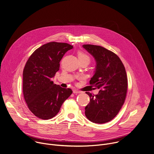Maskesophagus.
I'll use <instances>...</instances> for the list:
<instances>
[{"label":"esophagus","mask_w":154,"mask_h":154,"mask_svg":"<svg viewBox=\"0 0 154 154\" xmlns=\"http://www.w3.org/2000/svg\"><path fill=\"white\" fill-rule=\"evenodd\" d=\"M73 93H74V94H79V93H81V91H79L77 90H73Z\"/></svg>","instance_id":"34e87169"}]
</instances>
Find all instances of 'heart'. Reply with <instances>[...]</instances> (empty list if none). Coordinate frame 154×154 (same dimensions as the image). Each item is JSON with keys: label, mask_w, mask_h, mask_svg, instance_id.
I'll return each instance as SVG.
<instances>
[{"label": "heart", "mask_w": 154, "mask_h": 154, "mask_svg": "<svg viewBox=\"0 0 154 154\" xmlns=\"http://www.w3.org/2000/svg\"><path fill=\"white\" fill-rule=\"evenodd\" d=\"M77 56H78L79 60H87L90 62V57L82 52H79L77 54Z\"/></svg>", "instance_id": "b5f03b06"}]
</instances>
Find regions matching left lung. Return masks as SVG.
Wrapping results in <instances>:
<instances>
[{
  "instance_id": "obj_1",
  "label": "left lung",
  "mask_w": 154,
  "mask_h": 154,
  "mask_svg": "<svg viewBox=\"0 0 154 154\" xmlns=\"http://www.w3.org/2000/svg\"><path fill=\"white\" fill-rule=\"evenodd\" d=\"M83 48L95 59L94 74L90 81L99 93L93 95L86 105L85 116L94 123L103 124L112 120L123 105L127 91V77L124 66L113 52L96 45H84Z\"/></svg>"
}]
</instances>
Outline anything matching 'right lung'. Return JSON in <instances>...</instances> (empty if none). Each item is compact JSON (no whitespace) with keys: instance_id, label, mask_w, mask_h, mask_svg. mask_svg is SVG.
<instances>
[{"instance_id":"right-lung-1","label":"right lung","mask_w":154,"mask_h":154,"mask_svg":"<svg viewBox=\"0 0 154 154\" xmlns=\"http://www.w3.org/2000/svg\"><path fill=\"white\" fill-rule=\"evenodd\" d=\"M72 48L68 43L48 42L35 50L25 65L24 97L30 110L40 119L54 117L72 93L71 89L61 88L52 81L63 55Z\"/></svg>"}]
</instances>
